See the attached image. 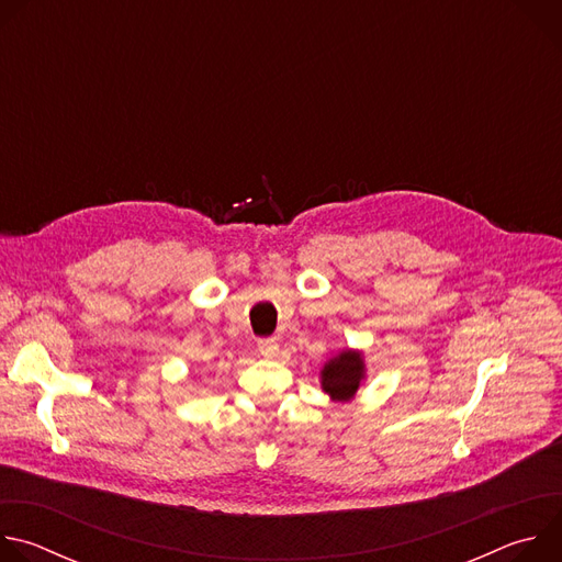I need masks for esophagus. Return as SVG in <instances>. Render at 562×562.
I'll list each match as a JSON object with an SVG mask.
<instances>
[{
    "instance_id": "34e87169",
    "label": "esophagus",
    "mask_w": 562,
    "mask_h": 562,
    "mask_svg": "<svg viewBox=\"0 0 562 562\" xmlns=\"http://www.w3.org/2000/svg\"><path fill=\"white\" fill-rule=\"evenodd\" d=\"M278 340L276 338H262V340H258V351L262 353V356H267V358H273V356H278Z\"/></svg>"
}]
</instances>
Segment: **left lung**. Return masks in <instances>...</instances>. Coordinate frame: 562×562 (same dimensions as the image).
<instances>
[{"label":"left lung","mask_w":562,"mask_h":562,"mask_svg":"<svg viewBox=\"0 0 562 562\" xmlns=\"http://www.w3.org/2000/svg\"><path fill=\"white\" fill-rule=\"evenodd\" d=\"M364 375V364L360 353L356 351H342L338 358H334L325 371H323V389L336 397V400H349Z\"/></svg>","instance_id":"1"}]
</instances>
